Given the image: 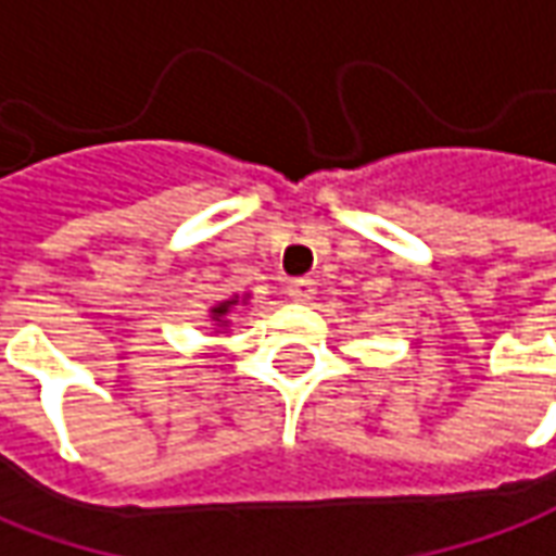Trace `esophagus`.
<instances>
[{
  "instance_id": "1",
  "label": "esophagus",
  "mask_w": 556,
  "mask_h": 556,
  "mask_svg": "<svg viewBox=\"0 0 556 556\" xmlns=\"http://www.w3.org/2000/svg\"><path fill=\"white\" fill-rule=\"evenodd\" d=\"M313 294H316V289H313V279L301 277V279H292V282H289V298H292V301H298V304H307Z\"/></svg>"
}]
</instances>
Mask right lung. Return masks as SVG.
<instances>
[{"instance_id":"add662e5","label":"right lung","mask_w":556,"mask_h":556,"mask_svg":"<svg viewBox=\"0 0 556 556\" xmlns=\"http://www.w3.org/2000/svg\"><path fill=\"white\" fill-rule=\"evenodd\" d=\"M249 294H233L228 301H218L215 307H210V323L215 326V331H225L230 326V313L240 307V304H247Z\"/></svg>"}]
</instances>
